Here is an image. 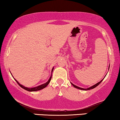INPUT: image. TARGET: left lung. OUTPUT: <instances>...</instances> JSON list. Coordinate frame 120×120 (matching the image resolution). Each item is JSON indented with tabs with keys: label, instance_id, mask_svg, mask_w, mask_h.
Here are the masks:
<instances>
[{
	"label": "left lung",
	"instance_id": "1",
	"mask_svg": "<svg viewBox=\"0 0 120 120\" xmlns=\"http://www.w3.org/2000/svg\"><path fill=\"white\" fill-rule=\"evenodd\" d=\"M103 79H102L101 80V81H99V82H98L97 83H96V84H95L94 85H93V86H91V87H89V88H86V89H85V88H81V87H78V86H75V85H74V84H73V83H71V85H73V86L74 87H75V88H78V89H80V90H91V89H93V88H95V87H96L97 86H98V85H99L100 83H101V82L103 81Z\"/></svg>",
	"mask_w": 120,
	"mask_h": 120
}]
</instances>
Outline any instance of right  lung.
Instances as JSON below:
<instances>
[{
    "label": "right lung",
    "instance_id": "right-lung-1",
    "mask_svg": "<svg viewBox=\"0 0 120 120\" xmlns=\"http://www.w3.org/2000/svg\"><path fill=\"white\" fill-rule=\"evenodd\" d=\"M53 68H52V71H51L52 73V71H53ZM51 78H52V75H51V77L50 78V79H49V80H48V81L46 82L45 83H44V84H42V85H40V86L36 87H33V88H28V87H26L23 86V85H21L20 83H19V82H18L16 79H15V81H16V82H17V83H18V84L19 85V86H20V87H22V88H23V89L27 90V91H30V92H32V91H39V90H42V89H43V88H44L45 87H46V86H47V85H49V82H50L51 79Z\"/></svg>",
    "mask_w": 120,
    "mask_h": 120
}]
</instances>
